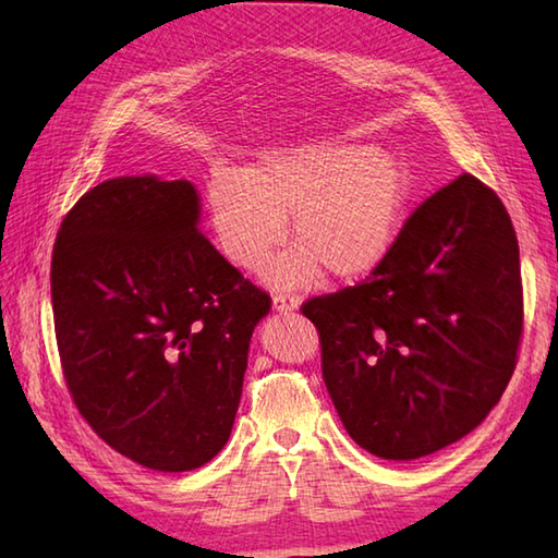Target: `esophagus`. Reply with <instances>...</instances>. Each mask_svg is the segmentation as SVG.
<instances>
[{"mask_svg": "<svg viewBox=\"0 0 558 558\" xmlns=\"http://www.w3.org/2000/svg\"><path fill=\"white\" fill-rule=\"evenodd\" d=\"M300 306L298 298H290V294H278V298H272V312L278 314H290Z\"/></svg>", "mask_w": 558, "mask_h": 558, "instance_id": "esophagus-1", "label": "esophagus"}]
</instances>
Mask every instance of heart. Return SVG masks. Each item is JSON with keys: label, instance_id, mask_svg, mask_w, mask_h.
Masks as SVG:
<instances>
[{"label": "heart", "instance_id": "b5f03b06", "mask_svg": "<svg viewBox=\"0 0 558 558\" xmlns=\"http://www.w3.org/2000/svg\"><path fill=\"white\" fill-rule=\"evenodd\" d=\"M408 198V172L393 156L338 138L264 153L206 184L218 244L242 270L266 266L290 218L298 244L264 270L280 290L310 288L324 268L333 280L369 276L396 242Z\"/></svg>", "mask_w": 558, "mask_h": 558}]
</instances>
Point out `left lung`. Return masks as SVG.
Wrapping results in <instances>:
<instances>
[{
    "label": "left lung",
    "instance_id": "1",
    "mask_svg": "<svg viewBox=\"0 0 558 558\" xmlns=\"http://www.w3.org/2000/svg\"><path fill=\"white\" fill-rule=\"evenodd\" d=\"M328 396L384 460L436 453L480 426L515 369L520 254L489 186L460 174L412 213L381 266L310 300Z\"/></svg>",
    "mask_w": 558,
    "mask_h": 558
}]
</instances>
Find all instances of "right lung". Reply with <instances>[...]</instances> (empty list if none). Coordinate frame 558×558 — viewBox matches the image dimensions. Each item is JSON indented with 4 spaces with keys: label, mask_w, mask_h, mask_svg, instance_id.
I'll return each mask as SVG.
<instances>
[{
    "label": "right lung",
    "mask_w": 558,
    "mask_h": 558,
    "mask_svg": "<svg viewBox=\"0 0 558 558\" xmlns=\"http://www.w3.org/2000/svg\"><path fill=\"white\" fill-rule=\"evenodd\" d=\"M186 180L117 177L78 198L52 254L66 386L117 453L186 472L228 444L270 298L213 246Z\"/></svg>",
    "instance_id": "right-lung-1"
}]
</instances>
